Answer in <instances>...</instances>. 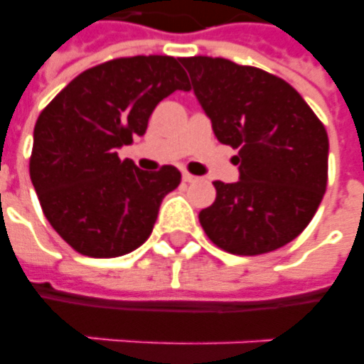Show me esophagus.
Listing matches in <instances>:
<instances>
[{
  "label": "esophagus",
  "mask_w": 364,
  "mask_h": 364,
  "mask_svg": "<svg viewBox=\"0 0 364 364\" xmlns=\"http://www.w3.org/2000/svg\"><path fill=\"white\" fill-rule=\"evenodd\" d=\"M182 180H184V182H198L200 178L194 176V174H190V172H186V170H184V172H182Z\"/></svg>",
  "instance_id": "obj_1"
}]
</instances>
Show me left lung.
<instances>
[{
	"instance_id": "8db88e82",
	"label": "left lung",
	"mask_w": 364,
	"mask_h": 364,
	"mask_svg": "<svg viewBox=\"0 0 364 364\" xmlns=\"http://www.w3.org/2000/svg\"><path fill=\"white\" fill-rule=\"evenodd\" d=\"M219 143L239 151V182H213L200 211L205 235L233 255L290 243L318 211L327 186L326 127L288 82L225 58H182Z\"/></svg>"
}]
</instances>
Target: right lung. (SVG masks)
<instances>
[{"mask_svg": "<svg viewBox=\"0 0 364 364\" xmlns=\"http://www.w3.org/2000/svg\"><path fill=\"white\" fill-rule=\"evenodd\" d=\"M182 58L131 56L72 80L38 115L29 172L41 208L74 251L112 259L135 251L154 228L180 170L136 168L123 145L145 135L153 109L190 90Z\"/></svg>", "mask_w": 364, "mask_h": 364, "instance_id": "1", "label": "right lung"}]
</instances>
